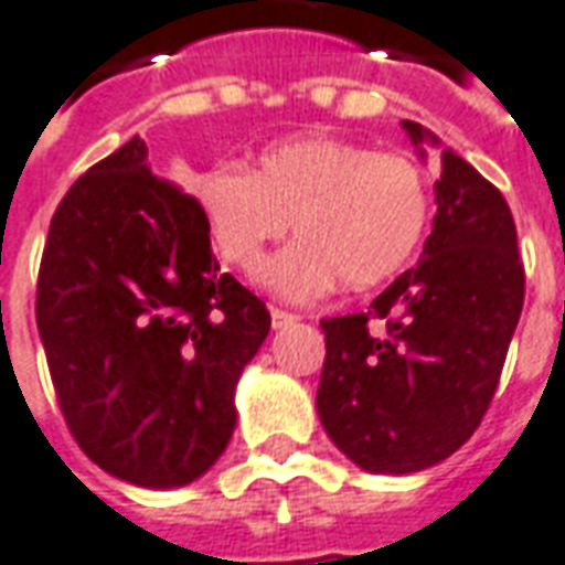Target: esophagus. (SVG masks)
Instances as JSON below:
<instances>
[{
	"label": "esophagus",
	"mask_w": 565,
	"mask_h": 565,
	"mask_svg": "<svg viewBox=\"0 0 565 565\" xmlns=\"http://www.w3.org/2000/svg\"><path fill=\"white\" fill-rule=\"evenodd\" d=\"M296 315H290V311H284V308H271V327L275 330H284V327H294L296 323Z\"/></svg>",
	"instance_id": "obj_1"
}]
</instances>
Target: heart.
Instances as JSON below:
<instances>
[{
  "mask_svg": "<svg viewBox=\"0 0 565 565\" xmlns=\"http://www.w3.org/2000/svg\"><path fill=\"white\" fill-rule=\"evenodd\" d=\"M193 196L221 257L238 269H254L296 226L306 242L259 271V281L287 299L327 294L339 278L348 290L391 281L429 223V190L415 162L339 139L271 145L250 174L209 169Z\"/></svg>",
  "mask_w": 565,
  "mask_h": 565,
  "instance_id": "heart-1",
  "label": "heart"
}]
</instances>
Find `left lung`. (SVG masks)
<instances>
[{"instance_id": "8db88e82", "label": "left lung", "mask_w": 565, "mask_h": 565, "mask_svg": "<svg viewBox=\"0 0 565 565\" xmlns=\"http://www.w3.org/2000/svg\"><path fill=\"white\" fill-rule=\"evenodd\" d=\"M408 139L438 148L415 120ZM436 217L415 269L366 315L320 320V424L348 460L412 475L448 460L497 393L523 308V263L509 202L475 166L441 150Z\"/></svg>"}]
</instances>
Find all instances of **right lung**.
<instances>
[{"label": "right lung", "mask_w": 565, "mask_h": 565, "mask_svg": "<svg viewBox=\"0 0 565 565\" xmlns=\"http://www.w3.org/2000/svg\"><path fill=\"white\" fill-rule=\"evenodd\" d=\"M35 320L81 450L153 490L196 481L226 450L235 384L271 327L217 266L196 199L150 174L139 136L60 202Z\"/></svg>", "instance_id": "add662e5"}]
</instances>
